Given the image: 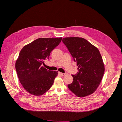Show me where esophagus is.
<instances>
[{"instance_id":"1","label":"esophagus","mask_w":122,"mask_h":122,"mask_svg":"<svg viewBox=\"0 0 122 122\" xmlns=\"http://www.w3.org/2000/svg\"><path fill=\"white\" fill-rule=\"evenodd\" d=\"M60 74L61 76H65L66 75V73H61V72H59L58 73Z\"/></svg>"}]
</instances>
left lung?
Listing matches in <instances>:
<instances>
[{
    "label": "left lung",
    "mask_w": 122,
    "mask_h": 122,
    "mask_svg": "<svg viewBox=\"0 0 122 122\" xmlns=\"http://www.w3.org/2000/svg\"><path fill=\"white\" fill-rule=\"evenodd\" d=\"M62 41L78 66L79 72L72 75L73 81L68 88L78 97L92 94L100 84L105 71L99 50L82 38H64Z\"/></svg>",
    "instance_id": "8db88e82"
}]
</instances>
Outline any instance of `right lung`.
I'll use <instances>...</instances> for the list:
<instances>
[{"mask_svg":"<svg viewBox=\"0 0 122 122\" xmlns=\"http://www.w3.org/2000/svg\"><path fill=\"white\" fill-rule=\"evenodd\" d=\"M61 39L39 38L20 51L16 62V70L21 84L29 93L41 96L52 86L58 72L48 70L42 65Z\"/></svg>","mask_w":122,"mask_h":122,"instance_id":"right-lung-1","label":"right lung"}]
</instances>
